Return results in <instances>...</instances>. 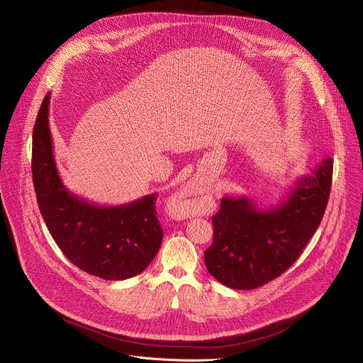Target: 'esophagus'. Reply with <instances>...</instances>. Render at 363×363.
<instances>
[{
    "mask_svg": "<svg viewBox=\"0 0 363 363\" xmlns=\"http://www.w3.org/2000/svg\"><path fill=\"white\" fill-rule=\"evenodd\" d=\"M199 191H200L199 185L189 184V185L184 189V192L181 194V196H179V199H181L179 204H181L182 210L186 213V217H188V216H196V210L200 211V207H203V206L206 204V200H204V199H189V200H188V196L194 195L195 192H199Z\"/></svg>",
    "mask_w": 363,
    "mask_h": 363,
    "instance_id": "obj_1",
    "label": "esophagus"
}]
</instances>
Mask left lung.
Returning <instances> with one entry per match:
<instances>
[{"label": "left lung", "instance_id": "obj_1", "mask_svg": "<svg viewBox=\"0 0 363 363\" xmlns=\"http://www.w3.org/2000/svg\"><path fill=\"white\" fill-rule=\"evenodd\" d=\"M332 177L333 159L325 157L269 208L249 196H223L213 216L214 240L204 252L208 272L233 289H255L284 274L321 223Z\"/></svg>", "mask_w": 363, "mask_h": 363}]
</instances>
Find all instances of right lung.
<instances>
[{
  "label": "right lung",
  "instance_id": "right-lung-1",
  "mask_svg": "<svg viewBox=\"0 0 363 363\" xmlns=\"http://www.w3.org/2000/svg\"><path fill=\"white\" fill-rule=\"evenodd\" d=\"M50 92L33 128L31 172L42 217L53 240L75 267L107 281L142 274L156 256L163 230L156 192L121 206H98L63 185L49 127Z\"/></svg>",
  "mask_w": 363,
  "mask_h": 363
}]
</instances>
